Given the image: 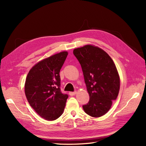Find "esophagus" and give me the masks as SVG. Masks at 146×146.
<instances>
[{"label": "esophagus", "instance_id": "esophagus-1", "mask_svg": "<svg viewBox=\"0 0 146 146\" xmlns=\"http://www.w3.org/2000/svg\"><path fill=\"white\" fill-rule=\"evenodd\" d=\"M77 93L76 91H74V92H69V94L70 96H74L75 94H76Z\"/></svg>", "mask_w": 146, "mask_h": 146}]
</instances>
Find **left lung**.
Here are the masks:
<instances>
[{
	"mask_svg": "<svg viewBox=\"0 0 146 146\" xmlns=\"http://www.w3.org/2000/svg\"><path fill=\"white\" fill-rule=\"evenodd\" d=\"M80 63L90 100L83 105L85 112L99 117L107 113L115 100L120 88L116 66L107 53L101 48L86 45L74 49Z\"/></svg>",
	"mask_w": 146,
	"mask_h": 146,
	"instance_id": "left-lung-1",
	"label": "left lung"
}]
</instances>
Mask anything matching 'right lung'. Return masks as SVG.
Segmentation results:
<instances>
[{
  "label": "right lung",
  "instance_id": "1",
  "mask_svg": "<svg viewBox=\"0 0 146 146\" xmlns=\"http://www.w3.org/2000/svg\"><path fill=\"white\" fill-rule=\"evenodd\" d=\"M67 52H62L39 61L30 69L25 83L29 104L39 116L54 121L63 114L68 95L61 91L60 69Z\"/></svg>",
  "mask_w": 146,
  "mask_h": 146
}]
</instances>
